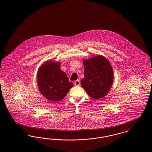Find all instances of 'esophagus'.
Listing matches in <instances>:
<instances>
[{
  "instance_id": "1",
  "label": "esophagus",
  "mask_w": 152,
  "mask_h": 152,
  "mask_svg": "<svg viewBox=\"0 0 152 152\" xmlns=\"http://www.w3.org/2000/svg\"><path fill=\"white\" fill-rule=\"evenodd\" d=\"M74 84L76 85V86H79V85H80V80H77L76 81H75L74 82Z\"/></svg>"
}]
</instances>
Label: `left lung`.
<instances>
[{"mask_svg":"<svg viewBox=\"0 0 152 152\" xmlns=\"http://www.w3.org/2000/svg\"><path fill=\"white\" fill-rule=\"evenodd\" d=\"M83 62L84 78L81 80L82 87L93 98L103 97L109 93L113 81V71L109 61L98 55Z\"/></svg>","mask_w":152,"mask_h":152,"instance_id":"left-lung-1","label":"left lung"}]
</instances>
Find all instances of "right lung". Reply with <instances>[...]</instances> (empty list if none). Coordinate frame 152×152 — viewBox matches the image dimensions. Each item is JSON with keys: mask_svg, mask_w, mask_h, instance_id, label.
<instances>
[{"mask_svg": "<svg viewBox=\"0 0 152 152\" xmlns=\"http://www.w3.org/2000/svg\"><path fill=\"white\" fill-rule=\"evenodd\" d=\"M39 90L52 102L59 101L67 95L73 84L60 69V63L48 61L39 68L37 76Z\"/></svg>", "mask_w": 152, "mask_h": 152, "instance_id": "obj_1", "label": "right lung"}]
</instances>
